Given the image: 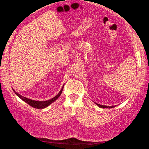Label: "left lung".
I'll return each mask as SVG.
<instances>
[{"label":"left lung","instance_id":"1","mask_svg":"<svg viewBox=\"0 0 149 149\" xmlns=\"http://www.w3.org/2000/svg\"><path fill=\"white\" fill-rule=\"evenodd\" d=\"M97 104L99 107H101V108H107V107H109V108H112V107H116V106H103V105H101V104Z\"/></svg>","mask_w":149,"mask_h":149}]
</instances>
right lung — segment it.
Wrapping results in <instances>:
<instances>
[{
  "mask_svg": "<svg viewBox=\"0 0 149 149\" xmlns=\"http://www.w3.org/2000/svg\"><path fill=\"white\" fill-rule=\"evenodd\" d=\"M63 87H64V85L63 86L61 91L59 92V93H58L56 96L52 98L51 100H49L48 101H38L30 100V99H29L27 97H25L24 96H21L20 94L15 92V90H13V91H14V93L21 99L22 100H23L24 101L27 103L28 104H29L30 106H32L34 108H36V109H43V108H45V107H48L49 105H50L52 103L55 102L57 100V99L60 97V96L61 95V94L62 93L63 89Z\"/></svg>",
  "mask_w": 149,
  "mask_h": 149,
  "instance_id": "1",
  "label": "right lung"
}]
</instances>
